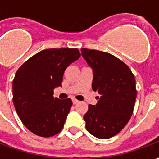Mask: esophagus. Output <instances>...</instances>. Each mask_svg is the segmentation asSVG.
Wrapping results in <instances>:
<instances>
[{
  "label": "esophagus",
  "mask_w": 159,
  "mask_h": 159,
  "mask_svg": "<svg viewBox=\"0 0 159 159\" xmlns=\"http://www.w3.org/2000/svg\"><path fill=\"white\" fill-rule=\"evenodd\" d=\"M72 102H73V104H74V105H76V104L78 103L79 101H78V100H76V99H74V98H73V99H72Z\"/></svg>",
  "instance_id": "1"
}]
</instances>
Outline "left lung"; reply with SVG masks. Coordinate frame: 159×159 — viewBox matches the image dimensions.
<instances>
[{"instance_id": "left-lung-1", "label": "left lung", "mask_w": 159, "mask_h": 159, "mask_svg": "<svg viewBox=\"0 0 159 159\" xmlns=\"http://www.w3.org/2000/svg\"><path fill=\"white\" fill-rule=\"evenodd\" d=\"M81 51L93 69L92 89L100 94L95 106L89 105L83 117L86 129L97 138L109 139L123 129L133 114L135 79L129 67L112 54L94 49Z\"/></svg>"}]
</instances>
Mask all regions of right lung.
Wrapping results in <instances>:
<instances>
[{
	"mask_svg": "<svg viewBox=\"0 0 159 159\" xmlns=\"http://www.w3.org/2000/svg\"><path fill=\"white\" fill-rule=\"evenodd\" d=\"M77 48L42 50L20 66L12 82V101L24 125L41 137L62 130L72 101L54 98L66 69L80 58Z\"/></svg>",
	"mask_w": 159,
	"mask_h": 159,
	"instance_id": "right-lung-1",
	"label": "right lung"
}]
</instances>
